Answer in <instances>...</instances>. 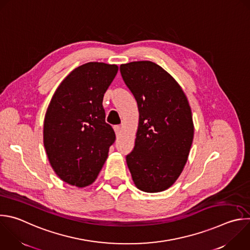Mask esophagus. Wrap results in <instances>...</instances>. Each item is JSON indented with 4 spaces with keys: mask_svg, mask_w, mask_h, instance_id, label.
<instances>
[{
    "mask_svg": "<svg viewBox=\"0 0 250 250\" xmlns=\"http://www.w3.org/2000/svg\"><path fill=\"white\" fill-rule=\"evenodd\" d=\"M114 130H115V132H116V135L119 136L120 133H121V131H122V127H121L120 125H115V126H114Z\"/></svg>",
    "mask_w": 250,
    "mask_h": 250,
    "instance_id": "34e87169",
    "label": "esophagus"
}]
</instances>
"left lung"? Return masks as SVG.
Here are the masks:
<instances>
[{
  "label": "left lung",
  "instance_id": "obj_1",
  "mask_svg": "<svg viewBox=\"0 0 250 250\" xmlns=\"http://www.w3.org/2000/svg\"><path fill=\"white\" fill-rule=\"evenodd\" d=\"M138 107L135 144L126 164L135 187L145 192L171 188L181 176L193 141L188 100L176 79L150 61L121 64Z\"/></svg>",
  "mask_w": 250,
  "mask_h": 250
}]
</instances>
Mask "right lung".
Here are the masks:
<instances>
[{"instance_id":"right-lung-1","label":"right lung","mask_w":250,"mask_h":250,"mask_svg":"<svg viewBox=\"0 0 250 250\" xmlns=\"http://www.w3.org/2000/svg\"><path fill=\"white\" fill-rule=\"evenodd\" d=\"M119 66L90 62L61 82L48 106L43 141L56 175L77 188L92 185L115 142L105 121L103 98Z\"/></svg>"}]
</instances>
